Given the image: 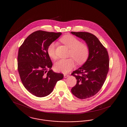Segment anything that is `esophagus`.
Masks as SVG:
<instances>
[{
	"instance_id": "34e87169",
	"label": "esophagus",
	"mask_w": 127,
	"mask_h": 127,
	"mask_svg": "<svg viewBox=\"0 0 127 127\" xmlns=\"http://www.w3.org/2000/svg\"><path fill=\"white\" fill-rule=\"evenodd\" d=\"M64 78H67L69 76V75L68 74H64Z\"/></svg>"
}]
</instances>
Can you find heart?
I'll return each mask as SVG.
<instances>
[{
  "label": "heart",
  "mask_w": 127,
  "mask_h": 127,
  "mask_svg": "<svg viewBox=\"0 0 127 127\" xmlns=\"http://www.w3.org/2000/svg\"><path fill=\"white\" fill-rule=\"evenodd\" d=\"M61 41L68 48H70L69 58L61 59L57 62L55 65V69L58 72L66 73L70 71L74 67L76 61L79 64H82L88 59L90 49L89 46L85 43H81L80 40L72 35H67L63 36ZM57 42L53 41L50 43L47 48V53L52 59H56V48Z\"/></svg>",
  "instance_id": "1"
}]
</instances>
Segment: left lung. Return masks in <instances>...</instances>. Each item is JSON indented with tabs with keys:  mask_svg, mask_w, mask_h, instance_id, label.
<instances>
[{
	"mask_svg": "<svg viewBox=\"0 0 127 127\" xmlns=\"http://www.w3.org/2000/svg\"><path fill=\"white\" fill-rule=\"evenodd\" d=\"M86 41L90 49L89 58L84 65L73 71L77 84L71 89L80 99L95 95L104 84L109 70V56L106 48L94 35L87 32H71Z\"/></svg>",
	"mask_w": 127,
	"mask_h": 127,
	"instance_id": "1",
	"label": "left lung"
}]
</instances>
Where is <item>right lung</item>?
Wrapping results in <instances>:
<instances>
[{"label": "right lung", "instance_id": "obj_1", "mask_svg": "<svg viewBox=\"0 0 127 127\" xmlns=\"http://www.w3.org/2000/svg\"><path fill=\"white\" fill-rule=\"evenodd\" d=\"M61 34L37 30L28 36L19 48L18 69L21 82L36 97L50 94L57 82L63 78V74L51 69L52 62L47 53L48 45Z\"/></svg>", "mask_w": 127, "mask_h": 127}]
</instances>
